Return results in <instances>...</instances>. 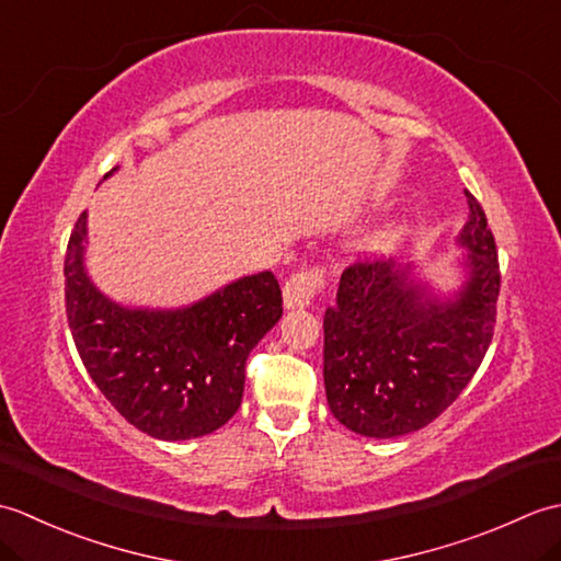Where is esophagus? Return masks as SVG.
I'll return each instance as SVG.
<instances>
[{
    "mask_svg": "<svg viewBox=\"0 0 561 561\" xmlns=\"http://www.w3.org/2000/svg\"><path fill=\"white\" fill-rule=\"evenodd\" d=\"M325 287V270L320 265L301 267L294 272L284 284V306L287 308H304L311 304L316 296Z\"/></svg>",
    "mask_w": 561,
    "mask_h": 561,
    "instance_id": "1",
    "label": "esophagus"
}]
</instances>
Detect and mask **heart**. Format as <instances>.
Masks as SVG:
<instances>
[{"label":"heart","mask_w":561,"mask_h":561,"mask_svg":"<svg viewBox=\"0 0 561 561\" xmlns=\"http://www.w3.org/2000/svg\"><path fill=\"white\" fill-rule=\"evenodd\" d=\"M386 238H390V233H383V241H386Z\"/></svg>","instance_id":"1"}]
</instances>
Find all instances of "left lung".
<instances>
[{
  "instance_id": "8db88e82",
  "label": "left lung",
  "mask_w": 561,
  "mask_h": 561,
  "mask_svg": "<svg viewBox=\"0 0 561 561\" xmlns=\"http://www.w3.org/2000/svg\"><path fill=\"white\" fill-rule=\"evenodd\" d=\"M465 197L470 279L456 301L432 299L408 270L376 255L342 272L323 318V378L332 414L356 434L420 432L456 402L490 350L502 270L482 205L468 190Z\"/></svg>"
}]
</instances>
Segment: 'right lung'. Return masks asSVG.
<instances>
[{"mask_svg":"<svg viewBox=\"0 0 561 561\" xmlns=\"http://www.w3.org/2000/svg\"><path fill=\"white\" fill-rule=\"evenodd\" d=\"M83 238L87 214L67 243L65 306L93 383L153 438L217 432L241 408L250 350L282 318L277 277H243L185 311H129L93 289L81 265Z\"/></svg>","mask_w":561,"mask_h":561,"instance_id":"add662e5","label":"right lung"}]
</instances>
